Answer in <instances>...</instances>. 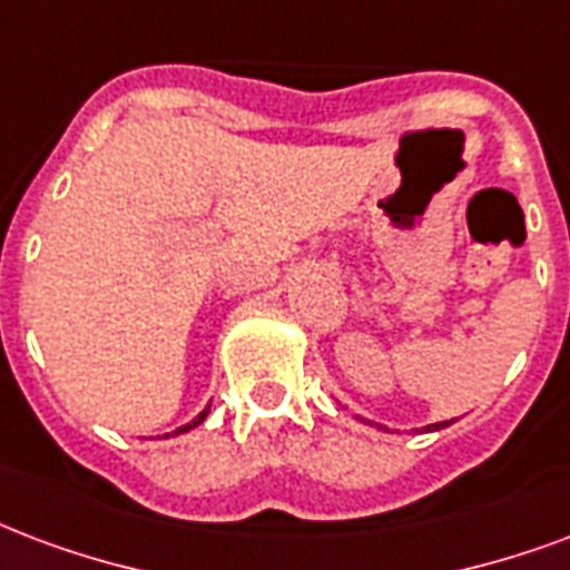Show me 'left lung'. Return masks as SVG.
Wrapping results in <instances>:
<instances>
[{
	"instance_id": "obj_1",
	"label": "left lung",
	"mask_w": 570,
	"mask_h": 570,
	"mask_svg": "<svg viewBox=\"0 0 570 570\" xmlns=\"http://www.w3.org/2000/svg\"><path fill=\"white\" fill-rule=\"evenodd\" d=\"M367 424H373V421H367ZM451 421H440V424H428V428H421V430H442V428H449ZM376 428H382V424H376Z\"/></svg>"
}]
</instances>
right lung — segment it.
I'll list each match as a JSON object with an SVG mask.
<instances>
[{
    "mask_svg": "<svg viewBox=\"0 0 570 570\" xmlns=\"http://www.w3.org/2000/svg\"><path fill=\"white\" fill-rule=\"evenodd\" d=\"M208 406H212V403H208ZM208 406H206V410H203V412H199L197 419L190 421V424H185V428H179V430H176V433H188V430H190V428H197L199 421H203V419H206V415H208Z\"/></svg>",
    "mask_w": 570,
    "mask_h": 570,
    "instance_id": "right-lung-1",
    "label": "right lung"
}]
</instances>
